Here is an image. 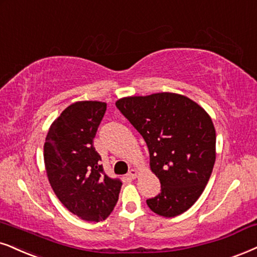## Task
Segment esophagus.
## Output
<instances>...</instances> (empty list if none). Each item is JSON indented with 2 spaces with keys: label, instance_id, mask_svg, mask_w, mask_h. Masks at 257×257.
<instances>
[{
  "label": "esophagus",
  "instance_id": "34e87169",
  "mask_svg": "<svg viewBox=\"0 0 257 257\" xmlns=\"http://www.w3.org/2000/svg\"><path fill=\"white\" fill-rule=\"evenodd\" d=\"M128 177L131 178V179H135V178L138 177V171H136V170H131V171H129V173H128Z\"/></svg>",
  "mask_w": 257,
  "mask_h": 257
}]
</instances>
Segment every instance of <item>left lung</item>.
<instances>
[{"mask_svg":"<svg viewBox=\"0 0 257 257\" xmlns=\"http://www.w3.org/2000/svg\"><path fill=\"white\" fill-rule=\"evenodd\" d=\"M122 115L147 144L151 170L161 192L147 199L153 212L174 217L203 193L216 160V131L201 106L171 92L124 97L116 102Z\"/></svg>","mask_w":257,"mask_h":257,"instance_id":"left-lung-1","label":"left lung"}]
</instances>
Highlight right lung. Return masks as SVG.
Masks as SVG:
<instances>
[{
    "label": "right lung",
    "instance_id": "obj_1",
    "mask_svg": "<svg viewBox=\"0 0 257 257\" xmlns=\"http://www.w3.org/2000/svg\"><path fill=\"white\" fill-rule=\"evenodd\" d=\"M106 104L83 100L67 106L52 123L44 145L46 173L63 205L84 220L105 219L118 200L122 183L111 179L93 147Z\"/></svg>",
    "mask_w": 257,
    "mask_h": 257
}]
</instances>
